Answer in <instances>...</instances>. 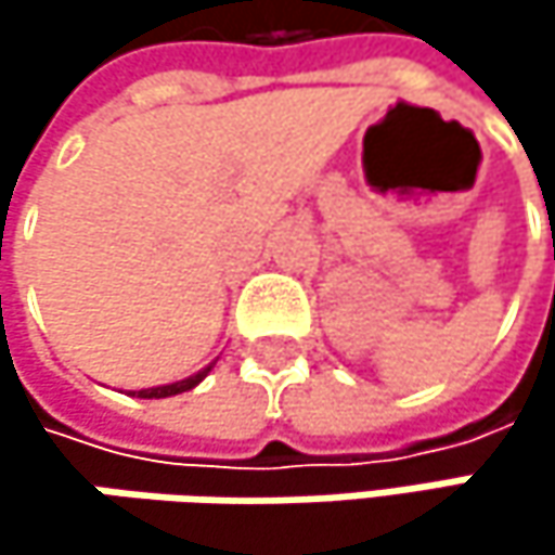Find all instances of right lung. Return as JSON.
I'll return each instance as SVG.
<instances>
[{"instance_id": "add662e5", "label": "right lung", "mask_w": 555, "mask_h": 555, "mask_svg": "<svg viewBox=\"0 0 555 555\" xmlns=\"http://www.w3.org/2000/svg\"><path fill=\"white\" fill-rule=\"evenodd\" d=\"M211 373V366H205L202 373H195V376H189V379H182V383H172V386H157V388H141L138 391V398H169V395H179V391H189V388H195L205 376Z\"/></svg>"}]
</instances>
